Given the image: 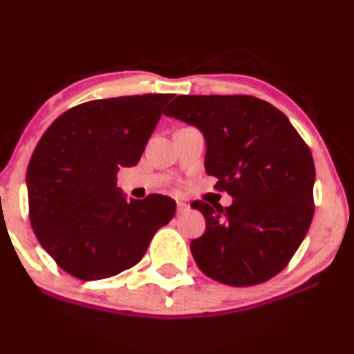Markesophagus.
Instances as JSON below:
<instances>
[{
	"instance_id": "1",
	"label": "esophagus",
	"mask_w": 354,
	"mask_h": 354,
	"mask_svg": "<svg viewBox=\"0 0 354 354\" xmlns=\"http://www.w3.org/2000/svg\"><path fill=\"white\" fill-rule=\"evenodd\" d=\"M189 209V206L186 205V203H183V201H178L176 203V211H178V214H183V213H186V211Z\"/></svg>"
}]
</instances>
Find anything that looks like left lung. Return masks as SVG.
I'll list each match as a JSON object with an SVG mask.
<instances>
[{"instance_id": "8db88e82", "label": "left lung", "mask_w": 354, "mask_h": 354, "mask_svg": "<svg viewBox=\"0 0 354 354\" xmlns=\"http://www.w3.org/2000/svg\"><path fill=\"white\" fill-rule=\"evenodd\" d=\"M205 135V168L228 208L193 201L206 219L191 241L200 270L230 286L265 283L286 268L310 230L315 163L286 116L248 95H183L165 111Z\"/></svg>"}]
</instances>
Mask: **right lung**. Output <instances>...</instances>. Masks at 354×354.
I'll return each instance as SVG.
<instances>
[{"label":"right lung","instance_id":"obj_1","mask_svg":"<svg viewBox=\"0 0 354 354\" xmlns=\"http://www.w3.org/2000/svg\"><path fill=\"white\" fill-rule=\"evenodd\" d=\"M173 95L95 100L68 109L36 145L26 171L30 221L61 270L104 279L141 261L176 213L163 194L126 200L120 168L140 161Z\"/></svg>","mask_w":354,"mask_h":354}]
</instances>
